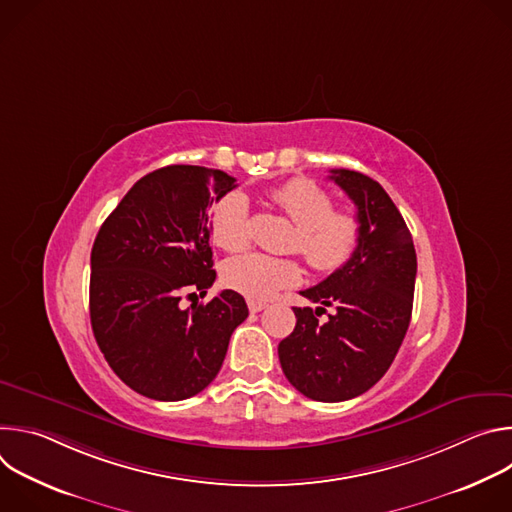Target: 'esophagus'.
<instances>
[{
  "mask_svg": "<svg viewBox=\"0 0 512 512\" xmlns=\"http://www.w3.org/2000/svg\"><path fill=\"white\" fill-rule=\"evenodd\" d=\"M247 304H249V310H251L253 314H257V312H261V310H265V308H267V304H265V302H255V300H249Z\"/></svg>",
  "mask_w": 512,
  "mask_h": 512,
  "instance_id": "esophagus-1",
  "label": "esophagus"
}]
</instances>
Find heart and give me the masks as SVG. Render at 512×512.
Masks as SVG:
<instances>
[{"mask_svg": "<svg viewBox=\"0 0 512 512\" xmlns=\"http://www.w3.org/2000/svg\"><path fill=\"white\" fill-rule=\"evenodd\" d=\"M269 200L296 225L287 249L298 251L312 269L332 273L344 267L360 245V223L352 212L334 210L332 196L308 178H296L269 192ZM214 245L241 253L251 243V212L243 192L231 190L208 212ZM302 267L291 257L249 253L223 267L227 287L249 300H269L279 289L300 283Z\"/></svg>", "mask_w": 512, "mask_h": 512, "instance_id": "obj_1", "label": "heart"}]
</instances>
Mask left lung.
<instances>
[{
    "label": "left lung",
    "instance_id": "left-lung-1",
    "mask_svg": "<svg viewBox=\"0 0 512 512\" xmlns=\"http://www.w3.org/2000/svg\"><path fill=\"white\" fill-rule=\"evenodd\" d=\"M354 202L360 245L354 257L300 294L294 332L277 346L283 375L302 395L338 403L369 391L389 371L413 308L417 257L401 212L379 182L352 170H330ZM334 307L326 323L317 318Z\"/></svg>",
    "mask_w": 512,
    "mask_h": 512
}]
</instances>
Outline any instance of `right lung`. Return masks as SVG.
I'll return each instance as SVG.
<instances>
[{
	"label": "right lung",
	"instance_id": "1",
	"mask_svg": "<svg viewBox=\"0 0 512 512\" xmlns=\"http://www.w3.org/2000/svg\"><path fill=\"white\" fill-rule=\"evenodd\" d=\"M237 180L202 166H166L137 180L105 218L91 251L95 340L135 393L182 401L223 367L231 334L249 316L233 289L188 310L214 283L208 208Z\"/></svg>",
	"mask_w": 512,
	"mask_h": 512
}]
</instances>
